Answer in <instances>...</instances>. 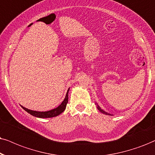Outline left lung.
<instances>
[{"instance_id":"8db88e82","label":"left lung","mask_w":155,"mask_h":155,"mask_svg":"<svg viewBox=\"0 0 155 155\" xmlns=\"http://www.w3.org/2000/svg\"><path fill=\"white\" fill-rule=\"evenodd\" d=\"M97 109H99V111H100L101 113L104 114H107V115H109V114H108V113H107V112H105V111H103V110H102V109H101L100 108V107H99V106H98V107H97ZM109 115H111V114H109Z\"/></svg>"}]
</instances>
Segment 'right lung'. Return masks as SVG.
Returning <instances> with one entry per match:
<instances>
[{
  "instance_id": "1",
  "label": "right lung",
  "mask_w": 155,
  "mask_h": 155,
  "mask_svg": "<svg viewBox=\"0 0 155 155\" xmlns=\"http://www.w3.org/2000/svg\"><path fill=\"white\" fill-rule=\"evenodd\" d=\"M68 90L66 94L65 99H64V100L63 101H62V103L58 106L57 108L52 109V110H50L48 111H36L30 110V109L25 108V107H22V108L24 109L25 111H26L27 112L30 114L32 115V116L39 117V118H50V117H56L65 110L66 104H67L68 103Z\"/></svg>"
}]
</instances>
